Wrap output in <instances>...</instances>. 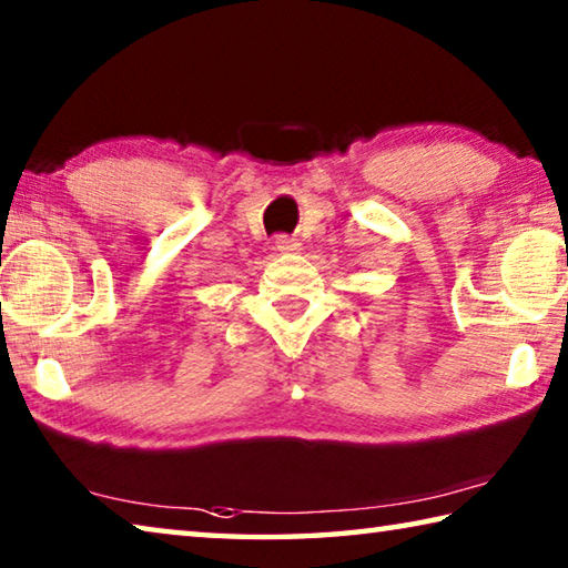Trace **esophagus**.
Here are the masks:
<instances>
[{
	"mask_svg": "<svg viewBox=\"0 0 568 568\" xmlns=\"http://www.w3.org/2000/svg\"><path fill=\"white\" fill-rule=\"evenodd\" d=\"M275 250H281V253H295V250H301V243H297V237L293 235H275Z\"/></svg>",
	"mask_w": 568,
	"mask_h": 568,
	"instance_id": "obj_1",
	"label": "esophagus"
}]
</instances>
